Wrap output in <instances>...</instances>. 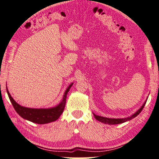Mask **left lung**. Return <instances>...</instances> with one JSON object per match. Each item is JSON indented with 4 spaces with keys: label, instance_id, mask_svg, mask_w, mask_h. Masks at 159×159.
<instances>
[{
    "label": "left lung",
    "instance_id": "1",
    "mask_svg": "<svg viewBox=\"0 0 159 159\" xmlns=\"http://www.w3.org/2000/svg\"><path fill=\"white\" fill-rule=\"evenodd\" d=\"M147 100H145V102H143V104L142 105V107H141L135 113H134L132 115H131L130 117H127L125 118H108V117H101V116L96 115L95 114H94V113H93V115H94L95 118L98 121H99V122H100L104 123V124H107V125L121 124V123L127 122V121H129L132 119H133V118L137 117V116L139 114V113L142 112V110H143V107H144L146 102H147Z\"/></svg>",
    "mask_w": 159,
    "mask_h": 159
}]
</instances>
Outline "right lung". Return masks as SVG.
Listing matches in <instances>:
<instances>
[{
  "instance_id": "obj_1",
  "label": "right lung",
  "mask_w": 159,
  "mask_h": 159,
  "mask_svg": "<svg viewBox=\"0 0 159 159\" xmlns=\"http://www.w3.org/2000/svg\"><path fill=\"white\" fill-rule=\"evenodd\" d=\"M73 84H74L73 83L70 84L66 90H65L61 102L57 106L50 108H30L21 106L20 105H19L18 103L15 101V100L11 97L8 90H7V88L6 90L10 100H11L12 106H13L14 109L16 110L17 114L26 120L37 123V124L44 125L54 122V121L59 119L60 115H61V113L64 110L67 93L69 91L70 87L72 86Z\"/></svg>"
}]
</instances>
